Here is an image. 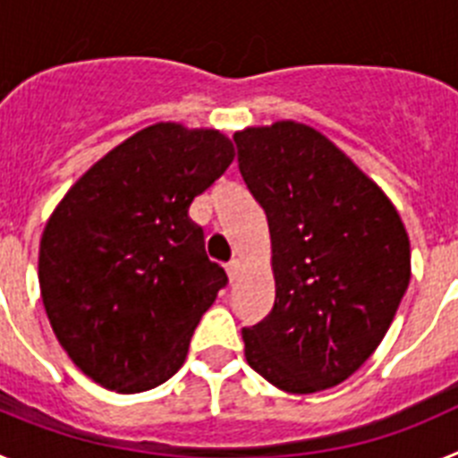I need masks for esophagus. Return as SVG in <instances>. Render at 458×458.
Wrapping results in <instances>:
<instances>
[{
	"instance_id": "obj_1",
	"label": "esophagus",
	"mask_w": 458,
	"mask_h": 458,
	"mask_svg": "<svg viewBox=\"0 0 458 458\" xmlns=\"http://www.w3.org/2000/svg\"><path fill=\"white\" fill-rule=\"evenodd\" d=\"M225 270H226V275H229V279H236V275H238V270H241V261H238V259H233V261H229V264L225 266Z\"/></svg>"
}]
</instances>
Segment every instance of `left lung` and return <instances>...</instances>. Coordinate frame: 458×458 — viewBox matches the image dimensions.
Wrapping results in <instances>:
<instances>
[{
    "mask_svg": "<svg viewBox=\"0 0 458 458\" xmlns=\"http://www.w3.org/2000/svg\"><path fill=\"white\" fill-rule=\"evenodd\" d=\"M238 169L268 217L275 305L242 327L245 358L293 394L365 365L411 282V242L386 192L295 121L236 132Z\"/></svg>",
    "mask_w": 458,
    "mask_h": 458,
    "instance_id": "1",
    "label": "left lung"
}]
</instances>
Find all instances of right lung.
<instances>
[{"label": "right lung", "instance_id": "obj_1", "mask_svg": "<svg viewBox=\"0 0 458 458\" xmlns=\"http://www.w3.org/2000/svg\"><path fill=\"white\" fill-rule=\"evenodd\" d=\"M233 160L220 131L156 123L100 157L66 192L38 252L40 298L68 358L107 390L172 378L226 286L190 220Z\"/></svg>", "mask_w": 458, "mask_h": 458}]
</instances>
